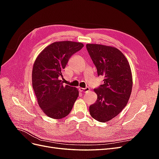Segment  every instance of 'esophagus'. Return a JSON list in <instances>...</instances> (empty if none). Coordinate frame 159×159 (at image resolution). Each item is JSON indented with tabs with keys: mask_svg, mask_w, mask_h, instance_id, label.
Instances as JSON below:
<instances>
[{
	"mask_svg": "<svg viewBox=\"0 0 159 159\" xmlns=\"http://www.w3.org/2000/svg\"><path fill=\"white\" fill-rule=\"evenodd\" d=\"M79 90H80V91H81V92L86 93V92H88V91H89V88H88V87L85 88H80L79 89Z\"/></svg>",
	"mask_w": 159,
	"mask_h": 159,
	"instance_id": "1",
	"label": "esophagus"
}]
</instances>
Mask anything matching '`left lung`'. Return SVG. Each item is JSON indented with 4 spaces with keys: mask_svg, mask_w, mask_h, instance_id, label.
Wrapping results in <instances>:
<instances>
[{
    "mask_svg": "<svg viewBox=\"0 0 159 159\" xmlns=\"http://www.w3.org/2000/svg\"><path fill=\"white\" fill-rule=\"evenodd\" d=\"M88 52L104 84L94 89L97 101L89 106L91 116L99 122H107L126 106L131 93V68L123 53L116 48L101 44H86Z\"/></svg>",
    "mask_w": 159,
    "mask_h": 159,
    "instance_id": "left-lung-1",
    "label": "left lung"
}]
</instances>
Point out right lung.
<instances>
[{
  "label": "right lung",
  "mask_w": 159,
  "mask_h": 159,
  "mask_svg": "<svg viewBox=\"0 0 159 159\" xmlns=\"http://www.w3.org/2000/svg\"><path fill=\"white\" fill-rule=\"evenodd\" d=\"M84 47L80 42H56L42 51L34 64L32 87L38 105L51 118L68 115L79 95L78 89L63 85L60 80L72 55Z\"/></svg>",
  "instance_id": "add662e5"
}]
</instances>
